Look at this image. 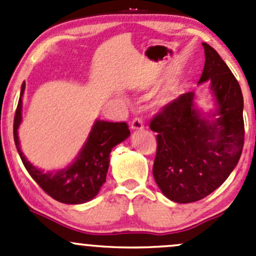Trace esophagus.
Listing matches in <instances>:
<instances>
[{
    "label": "esophagus",
    "instance_id": "1",
    "mask_svg": "<svg viewBox=\"0 0 256 256\" xmlns=\"http://www.w3.org/2000/svg\"><path fill=\"white\" fill-rule=\"evenodd\" d=\"M131 128L132 130H142L144 128V122L140 118H135L131 121Z\"/></svg>",
    "mask_w": 256,
    "mask_h": 256
}]
</instances>
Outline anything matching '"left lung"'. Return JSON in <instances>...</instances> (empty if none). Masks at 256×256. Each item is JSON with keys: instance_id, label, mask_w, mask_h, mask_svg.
<instances>
[{"instance_id": "left-lung-1", "label": "left lung", "mask_w": 256, "mask_h": 256, "mask_svg": "<svg viewBox=\"0 0 256 256\" xmlns=\"http://www.w3.org/2000/svg\"><path fill=\"white\" fill-rule=\"evenodd\" d=\"M206 53L200 82H210L218 104L209 122L194 109V92L167 104L150 122L157 132L154 180L168 200L192 203L203 200L229 177L244 146L242 94L216 50L203 43Z\"/></svg>"}]
</instances>
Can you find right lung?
<instances>
[{"instance_id": "1", "label": "right lung", "mask_w": 256, "mask_h": 256, "mask_svg": "<svg viewBox=\"0 0 256 256\" xmlns=\"http://www.w3.org/2000/svg\"><path fill=\"white\" fill-rule=\"evenodd\" d=\"M24 86L26 84L23 82L14 115V138L26 170L40 187L58 202L66 204H82L89 202L99 193L100 188L106 180L112 150L130 136L128 125L126 122L96 120L76 161L70 166L56 171L54 174H46L27 161L20 151L18 141V128L22 121V95Z\"/></svg>"}]
</instances>
